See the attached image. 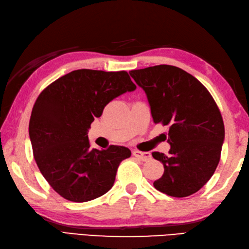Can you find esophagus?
<instances>
[{
    "label": "esophagus",
    "instance_id": "esophagus-1",
    "mask_svg": "<svg viewBox=\"0 0 249 249\" xmlns=\"http://www.w3.org/2000/svg\"><path fill=\"white\" fill-rule=\"evenodd\" d=\"M132 155L136 157V158L141 159L142 161H147L151 158L150 153H143V151H140V150H133L132 151Z\"/></svg>",
    "mask_w": 249,
    "mask_h": 249
}]
</instances>
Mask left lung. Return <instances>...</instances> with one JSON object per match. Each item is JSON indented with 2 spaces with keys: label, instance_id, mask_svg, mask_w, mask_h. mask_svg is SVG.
Listing matches in <instances>:
<instances>
[{
  "label": "left lung",
  "instance_id": "left-lung-1",
  "mask_svg": "<svg viewBox=\"0 0 249 249\" xmlns=\"http://www.w3.org/2000/svg\"><path fill=\"white\" fill-rule=\"evenodd\" d=\"M130 75L145 91L154 123L169 126V155L153 153L164 167L155 188L175 197L196 194L214 174L225 141L214 99L196 77L173 65L134 70Z\"/></svg>",
  "mask_w": 249,
  "mask_h": 249
}]
</instances>
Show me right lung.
<instances>
[{
    "instance_id": "obj_1",
    "label": "right lung",
    "mask_w": 249,
    "mask_h": 249,
    "mask_svg": "<svg viewBox=\"0 0 249 249\" xmlns=\"http://www.w3.org/2000/svg\"><path fill=\"white\" fill-rule=\"evenodd\" d=\"M136 89L124 71L76 70L43 90L29 124L34 159L53 189L72 202H87L113 187L124 146L91 149L90 124L110 101Z\"/></svg>"
}]
</instances>
